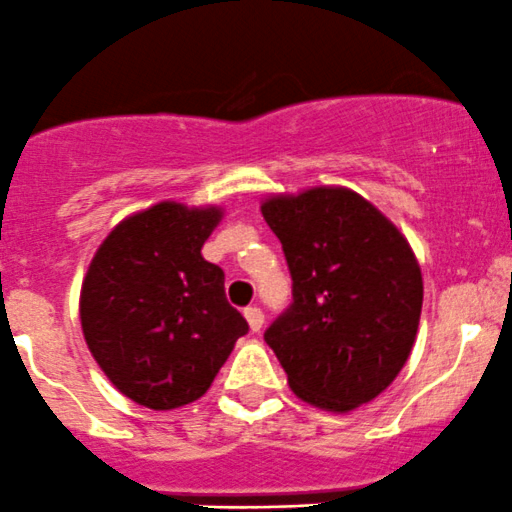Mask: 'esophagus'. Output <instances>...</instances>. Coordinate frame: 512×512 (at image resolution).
I'll use <instances>...</instances> for the list:
<instances>
[{"instance_id": "34e87169", "label": "esophagus", "mask_w": 512, "mask_h": 512, "mask_svg": "<svg viewBox=\"0 0 512 512\" xmlns=\"http://www.w3.org/2000/svg\"><path fill=\"white\" fill-rule=\"evenodd\" d=\"M244 316H246V321H249V328L254 333H258L263 328V311L258 306H249L244 311Z\"/></svg>"}]
</instances>
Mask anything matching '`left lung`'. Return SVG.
<instances>
[{"instance_id":"obj_1","label":"left lung","mask_w":512,"mask_h":512,"mask_svg":"<svg viewBox=\"0 0 512 512\" xmlns=\"http://www.w3.org/2000/svg\"><path fill=\"white\" fill-rule=\"evenodd\" d=\"M261 214L293 278L291 308L263 338L303 403L356 411L411 356L423 308L418 258L398 226L346 186L271 194Z\"/></svg>"}]
</instances>
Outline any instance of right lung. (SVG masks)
<instances>
[{"mask_svg":"<svg viewBox=\"0 0 512 512\" xmlns=\"http://www.w3.org/2000/svg\"><path fill=\"white\" fill-rule=\"evenodd\" d=\"M221 219V206L159 201L119 221L86 268V346L116 391L151 411L199 401L249 331L224 271L201 256Z\"/></svg>","mask_w":512,"mask_h":512,"instance_id":"1","label":"right lung"}]
</instances>
